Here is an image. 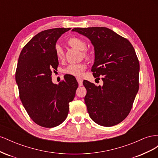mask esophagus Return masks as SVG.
Wrapping results in <instances>:
<instances>
[{"label": "esophagus", "mask_w": 158, "mask_h": 158, "mask_svg": "<svg viewBox=\"0 0 158 158\" xmlns=\"http://www.w3.org/2000/svg\"><path fill=\"white\" fill-rule=\"evenodd\" d=\"M76 80H77V81H78V84H79L80 86H81V85H82V84H83V80H82V78L77 77V78H76Z\"/></svg>", "instance_id": "obj_1"}]
</instances>
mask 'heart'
<instances>
[{"label": "heart", "instance_id": "b5f03b06", "mask_svg": "<svg viewBox=\"0 0 158 158\" xmlns=\"http://www.w3.org/2000/svg\"><path fill=\"white\" fill-rule=\"evenodd\" d=\"M67 43L70 46L74 47V48H76L80 51H83L82 55L86 59H89L92 57L91 52L88 49H84L85 47H86V43L82 39H81V38L76 37H70L67 40ZM55 52L57 60H60L64 58V51L59 45H56L55 46ZM85 65L84 63L71 64L64 69V73L69 75L80 76L82 74V72L85 70Z\"/></svg>", "mask_w": 158, "mask_h": 158}]
</instances>
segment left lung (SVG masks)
I'll use <instances>...</instances> for the list:
<instances>
[{
    "label": "left lung",
    "mask_w": 158,
    "mask_h": 158,
    "mask_svg": "<svg viewBox=\"0 0 158 158\" xmlns=\"http://www.w3.org/2000/svg\"><path fill=\"white\" fill-rule=\"evenodd\" d=\"M87 37L94 47L92 68L95 78L102 76V86L84 80V98L90 118L98 125L112 127L130 113L139 88L140 64L133 46L126 38L105 27L72 30Z\"/></svg>",
    "instance_id": "1"
}]
</instances>
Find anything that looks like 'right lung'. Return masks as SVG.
<instances>
[{"label":"right lung","mask_w":158,"mask_h":158,"mask_svg":"<svg viewBox=\"0 0 158 158\" xmlns=\"http://www.w3.org/2000/svg\"><path fill=\"white\" fill-rule=\"evenodd\" d=\"M71 28H53L40 32L23 47L19 56L16 82L20 98L32 120L38 125L52 128L67 117L78 84L73 76H64L59 84L52 82L57 70L56 43Z\"/></svg>","instance_id":"add662e5"}]
</instances>
